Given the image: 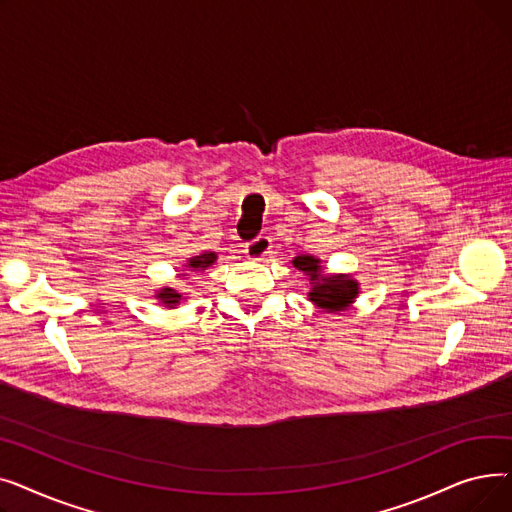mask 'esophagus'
I'll return each mask as SVG.
<instances>
[{
    "label": "esophagus",
    "mask_w": 512,
    "mask_h": 512,
    "mask_svg": "<svg viewBox=\"0 0 512 512\" xmlns=\"http://www.w3.org/2000/svg\"><path fill=\"white\" fill-rule=\"evenodd\" d=\"M270 253H272V238L270 236H257L245 247V255L251 261H263Z\"/></svg>",
    "instance_id": "34e87169"
}]
</instances>
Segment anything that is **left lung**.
Wrapping results in <instances>:
<instances>
[{
  "instance_id": "left-lung-1",
  "label": "left lung",
  "mask_w": 512,
  "mask_h": 512,
  "mask_svg": "<svg viewBox=\"0 0 512 512\" xmlns=\"http://www.w3.org/2000/svg\"><path fill=\"white\" fill-rule=\"evenodd\" d=\"M292 265L309 276L311 292L309 301L328 313H338L351 307L359 294V282L346 274H324L321 261L313 255H299L292 259Z\"/></svg>"
}]
</instances>
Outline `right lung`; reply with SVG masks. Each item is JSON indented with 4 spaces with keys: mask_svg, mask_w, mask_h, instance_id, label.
Wrapping results in <instances>:
<instances>
[{
    "mask_svg": "<svg viewBox=\"0 0 512 512\" xmlns=\"http://www.w3.org/2000/svg\"><path fill=\"white\" fill-rule=\"evenodd\" d=\"M215 259H218V255H215L213 251H205V253H201V255H195V257L188 259L184 267H188V272H201V270H205V267L213 265ZM184 276H188V274H184ZM155 299H159V303H164L166 307L174 309V307L182 301V294H180L178 290L166 286V288H161V290L155 294Z\"/></svg>",
    "mask_w": 512,
    "mask_h": 512,
    "instance_id": "right-lung-1",
    "label": "right lung"
}]
</instances>
